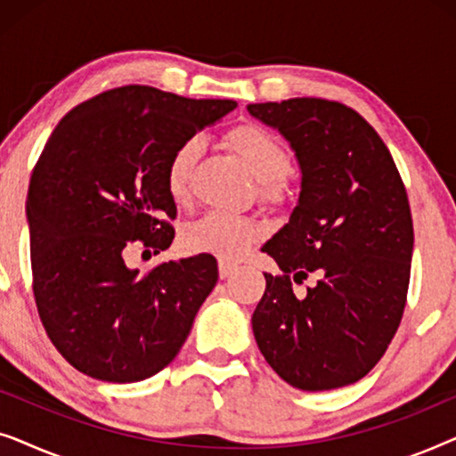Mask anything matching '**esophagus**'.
<instances>
[{"label": "esophagus", "mask_w": 456, "mask_h": 456, "mask_svg": "<svg viewBox=\"0 0 456 456\" xmlns=\"http://www.w3.org/2000/svg\"><path fill=\"white\" fill-rule=\"evenodd\" d=\"M217 267H220V278H224V280L230 278L236 272V265L228 264V261H220V265H217Z\"/></svg>", "instance_id": "esophagus-1"}]
</instances>
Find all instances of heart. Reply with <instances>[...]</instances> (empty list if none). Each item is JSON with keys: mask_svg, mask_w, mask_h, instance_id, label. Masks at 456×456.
<instances>
[{"mask_svg": "<svg viewBox=\"0 0 456 456\" xmlns=\"http://www.w3.org/2000/svg\"><path fill=\"white\" fill-rule=\"evenodd\" d=\"M226 141L230 149L245 161L248 172L257 178L261 199L270 203L284 201L289 195L290 158L282 142L257 124H240L230 130ZM201 149L203 141L199 136H191L172 153L166 166V191L172 201L183 203L189 199L192 167L201 155ZM257 236L259 228L247 217L211 211L184 230L183 242L192 253L239 259L255 245Z\"/></svg>", "mask_w": 456, "mask_h": 456, "instance_id": "b5f03b06", "label": "heart"}]
</instances>
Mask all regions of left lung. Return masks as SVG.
Segmentation results:
<instances>
[{
  "label": "left lung",
  "instance_id": "obj_1",
  "mask_svg": "<svg viewBox=\"0 0 456 456\" xmlns=\"http://www.w3.org/2000/svg\"><path fill=\"white\" fill-rule=\"evenodd\" d=\"M248 114L289 141L301 192L289 224L261 247L265 276L251 317L272 370L298 390L342 388L382 359L407 301L413 220L395 159L346 105L317 97L251 103ZM309 273L305 297L291 292Z\"/></svg>",
  "mask_w": 456,
  "mask_h": 456
}]
</instances>
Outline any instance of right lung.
<instances>
[{"mask_svg": "<svg viewBox=\"0 0 456 456\" xmlns=\"http://www.w3.org/2000/svg\"><path fill=\"white\" fill-rule=\"evenodd\" d=\"M234 108L128 85L77 105L49 136L27 197L33 292L49 340L78 371L141 382L183 348L217 282L216 259L141 273L122 251L134 240L158 253L172 245L167 161Z\"/></svg>", "mask_w": 456, "mask_h": 456, "instance_id": "1", "label": "right lung"}]
</instances>
